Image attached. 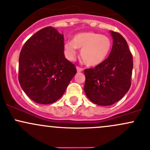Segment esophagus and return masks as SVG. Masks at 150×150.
<instances>
[{"label": "esophagus", "mask_w": 150, "mask_h": 150, "mask_svg": "<svg viewBox=\"0 0 150 150\" xmlns=\"http://www.w3.org/2000/svg\"><path fill=\"white\" fill-rule=\"evenodd\" d=\"M76 71H77V72H81V71H83V69L76 66Z\"/></svg>", "instance_id": "1"}]
</instances>
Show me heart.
<instances>
[{
  "mask_svg": "<svg viewBox=\"0 0 150 150\" xmlns=\"http://www.w3.org/2000/svg\"><path fill=\"white\" fill-rule=\"evenodd\" d=\"M111 47V40L107 36L92 32L76 34L71 42L64 44L66 55L73 59L76 49L81 50L80 57L86 66H96L105 61Z\"/></svg>",
  "mask_w": 150,
  "mask_h": 150,
  "instance_id": "obj_1",
  "label": "heart"
}]
</instances>
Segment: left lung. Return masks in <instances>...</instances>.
I'll return each instance as SVG.
<instances>
[{
  "label": "left lung",
  "mask_w": 150,
  "mask_h": 150,
  "mask_svg": "<svg viewBox=\"0 0 150 150\" xmlns=\"http://www.w3.org/2000/svg\"><path fill=\"white\" fill-rule=\"evenodd\" d=\"M112 47L107 59L94 69L84 70V92L90 101L102 106L111 105L127 93L131 86L132 55L119 33L110 31Z\"/></svg>",
  "instance_id": "1"
}]
</instances>
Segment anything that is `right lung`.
Segmentation results:
<instances>
[{"label":"right lung","instance_id":"add662e5","mask_svg":"<svg viewBox=\"0 0 150 150\" xmlns=\"http://www.w3.org/2000/svg\"><path fill=\"white\" fill-rule=\"evenodd\" d=\"M76 74L74 65L65 58L64 35L52 27L32 35L20 52L19 84L37 103L47 105L57 101Z\"/></svg>","mask_w":150,"mask_h":150}]
</instances>
